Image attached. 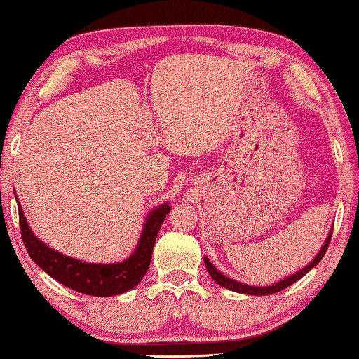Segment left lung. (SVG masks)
I'll return each instance as SVG.
<instances>
[{"mask_svg": "<svg viewBox=\"0 0 359 359\" xmlns=\"http://www.w3.org/2000/svg\"><path fill=\"white\" fill-rule=\"evenodd\" d=\"M332 232H333V227H332V229H330L327 239H325L322 249H320V252L315 255V259L311 260V262H310L309 265H305V267L300 269L299 272L292 273V276H288V277H285V278H282V280L272 283V285L255 287V285H248V283L237 282V280H234V278L227 277V276H224V273H222V272L217 271V269L214 267L212 262L206 257V255H204V265H206L209 276L212 277V280L216 282L217 285L227 288V290H232V292H237V293H245V295H257V297H260V295H272V293L280 292V290H283V288L290 287L292 283H295L297 280H300V278L304 277L305 273H309V272L311 271V269H313L315 265L318 264L320 260L323 259V255H325V252H327V249H328L330 239H332Z\"/></svg>", "mask_w": 359, "mask_h": 359, "instance_id": "obj_1", "label": "left lung"}]
</instances>
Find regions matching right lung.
Wrapping results in <instances>:
<instances>
[{
  "label": "right lung",
  "instance_id": "1",
  "mask_svg": "<svg viewBox=\"0 0 359 359\" xmlns=\"http://www.w3.org/2000/svg\"><path fill=\"white\" fill-rule=\"evenodd\" d=\"M16 203L18 211H20L21 237L29 257L59 283L92 297L120 295V293L132 290L142 282L150 267L158 231L171 211L170 203H163L148 212L137 248L130 257L115 264H90L60 254L41 239H37V236L27 224L18 196Z\"/></svg>",
  "mask_w": 359,
  "mask_h": 359
}]
</instances>
